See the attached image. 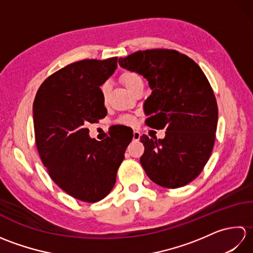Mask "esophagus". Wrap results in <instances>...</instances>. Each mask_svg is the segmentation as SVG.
<instances>
[{
    "label": "esophagus",
    "mask_w": 253,
    "mask_h": 253,
    "mask_svg": "<svg viewBox=\"0 0 253 253\" xmlns=\"http://www.w3.org/2000/svg\"><path fill=\"white\" fill-rule=\"evenodd\" d=\"M139 139H140V132H139L138 130H133V133H132V140H133V141H138Z\"/></svg>",
    "instance_id": "34e87169"
}]
</instances>
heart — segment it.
Wrapping results in <instances>:
<instances>
[{
    "label": "heart",
    "mask_w": 253,
    "mask_h": 253,
    "mask_svg": "<svg viewBox=\"0 0 253 253\" xmlns=\"http://www.w3.org/2000/svg\"><path fill=\"white\" fill-rule=\"evenodd\" d=\"M121 80H122V83L125 84V87L129 90L131 93L138 87L143 85L142 77L136 72H131V71L124 72L121 76ZM101 92H102V96H103V99L106 100L107 96H109V92H110V84L109 83H104L101 85ZM118 122L123 124V125L130 126L136 123V120L130 115H124L120 118V120H118Z\"/></svg>",
    "instance_id": "heart-1"
}]
</instances>
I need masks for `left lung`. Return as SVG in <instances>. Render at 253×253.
I'll return each instance as SVG.
<instances>
[{"mask_svg":"<svg viewBox=\"0 0 253 253\" xmlns=\"http://www.w3.org/2000/svg\"><path fill=\"white\" fill-rule=\"evenodd\" d=\"M118 64L148 80L152 93L147 124L165 128L163 139L143 135L140 163L148 177L165 188L189 184L212 153L217 127V103L198 64L175 50L138 51Z\"/></svg>","mask_w":253,"mask_h":253,"instance_id":"obj_1","label":"left lung"}]
</instances>
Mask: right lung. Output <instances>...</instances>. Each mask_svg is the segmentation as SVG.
Wrapping results in <instances>:
<instances>
[{"mask_svg":"<svg viewBox=\"0 0 253 253\" xmlns=\"http://www.w3.org/2000/svg\"><path fill=\"white\" fill-rule=\"evenodd\" d=\"M117 67V57L83 60L46 78L34 102L38 152L55 184L69 196L98 202L113 189L132 136L116 133L98 141L87 125L106 116L100 85Z\"/></svg>","mask_w":253,"mask_h":253,"instance_id":"add662e5","label":"right lung"}]
</instances>
